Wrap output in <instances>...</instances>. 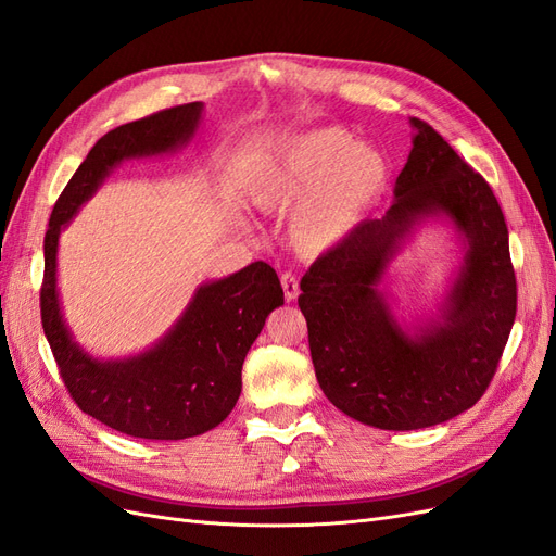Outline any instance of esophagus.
<instances>
[{
	"instance_id": "34e87169",
	"label": "esophagus",
	"mask_w": 556,
	"mask_h": 556,
	"mask_svg": "<svg viewBox=\"0 0 556 556\" xmlns=\"http://www.w3.org/2000/svg\"><path fill=\"white\" fill-rule=\"evenodd\" d=\"M281 289H283V298H287V303H293L300 293V283L291 273H287V275H281Z\"/></svg>"
}]
</instances>
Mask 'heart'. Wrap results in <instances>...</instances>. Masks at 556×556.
I'll list each match as a JSON object with an SVG mask.
<instances>
[{"label": "heart", "instance_id": "obj_1", "mask_svg": "<svg viewBox=\"0 0 556 556\" xmlns=\"http://www.w3.org/2000/svg\"><path fill=\"white\" fill-rule=\"evenodd\" d=\"M387 155L354 144L342 128L295 135L253 167L247 200L263 212H287L291 244L321 256L352 235L389 186Z\"/></svg>", "mask_w": 556, "mask_h": 556}]
</instances>
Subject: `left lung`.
<instances>
[{
	"instance_id": "8db88e82",
	"label": "left lung",
	"mask_w": 556,
	"mask_h": 556,
	"mask_svg": "<svg viewBox=\"0 0 556 556\" xmlns=\"http://www.w3.org/2000/svg\"><path fill=\"white\" fill-rule=\"evenodd\" d=\"M412 151L393 204L316 258L300 281L316 379L346 417L417 431L482 399L515 324L517 281L494 190L431 125L409 118ZM465 237V263L441 314L415 329L378 289L388 263L426 219Z\"/></svg>"
}]
</instances>
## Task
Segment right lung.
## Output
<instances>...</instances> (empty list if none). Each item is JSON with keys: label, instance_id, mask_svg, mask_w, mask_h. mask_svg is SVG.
Returning a JSON list of instances; mask_svg holds the SVG:
<instances>
[{"label": "right lung", "instance_id": "add662e5", "mask_svg": "<svg viewBox=\"0 0 556 556\" xmlns=\"http://www.w3.org/2000/svg\"><path fill=\"white\" fill-rule=\"evenodd\" d=\"M202 102L157 111L106 132L58 198L43 237L41 324L74 403L114 431L144 440H184L212 431L242 393V363L269 312L283 305L263 261L202 283L179 321L147 352L94 358L72 338L58 295V240L111 169L132 157L177 151L195 135Z\"/></svg>", "mask_w": 556, "mask_h": 556}]
</instances>
